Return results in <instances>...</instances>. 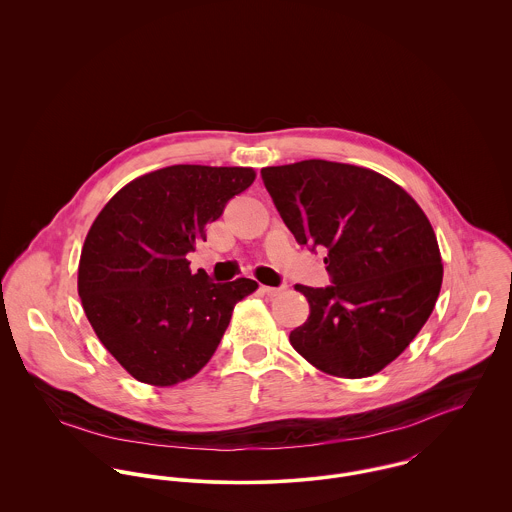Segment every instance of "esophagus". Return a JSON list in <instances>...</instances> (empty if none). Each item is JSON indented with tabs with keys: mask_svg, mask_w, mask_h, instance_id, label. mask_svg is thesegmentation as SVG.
Segmentation results:
<instances>
[{
	"mask_svg": "<svg viewBox=\"0 0 512 512\" xmlns=\"http://www.w3.org/2000/svg\"><path fill=\"white\" fill-rule=\"evenodd\" d=\"M260 290L266 293L268 297H276V295H280V293L284 292L286 288H272V286H260Z\"/></svg>",
	"mask_w": 512,
	"mask_h": 512,
	"instance_id": "obj_1",
	"label": "esophagus"
}]
</instances>
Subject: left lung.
<instances>
[{
    "mask_svg": "<svg viewBox=\"0 0 512 512\" xmlns=\"http://www.w3.org/2000/svg\"><path fill=\"white\" fill-rule=\"evenodd\" d=\"M264 185L299 244L327 250L333 286L295 290L309 301L293 349L339 378L390 365L438 301L443 264L420 205L388 177L349 163L305 159L264 167Z\"/></svg>",
    "mask_w": 512,
    "mask_h": 512,
    "instance_id": "obj_1",
    "label": "left lung"
}]
</instances>
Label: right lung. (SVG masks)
Returning <instances> with one entry per match:
<instances>
[{
  "label": "right lung",
  "mask_w": 512,
  "mask_h": 512,
  "mask_svg": "<svg viewBox=\"0 0 512 512\" xmlns=\"http://www.w3.org/2000/svg\"><path fill=\"white\" fill-rule=\"evenodd\" d=\"M256 179L252 167L171 165L122 187L92 222L78 295L108 353L136 380L175 386L211 361L248 278L213 284L185 258Z\"/></svg>",
  "instance_id": "1"
}]
</instances>
